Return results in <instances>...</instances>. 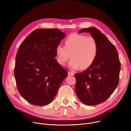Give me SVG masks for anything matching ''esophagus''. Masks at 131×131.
<instances>
[{
	"instance_id": "1",
	"label": "esophagus",
	"mask_w": 131,
	"mask_h": 131,
	"mask_svg": "<svg viewBox=\"0 0 131 131\" xmlns=\"http://www.w3.org/2000/svg\"><path fill=\"white\" fill-rule=\"evenodd\" d=\"M74 74L71 72H68V75H69V76H74Z\"/></svg>"
}]
</instances>
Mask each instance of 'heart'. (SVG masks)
Listing matches in <instances>:
<instances>
[{
    "mask_svg": "<svg viewBox=\"0 0 131 131\" xmlns=\"http://www.w3.org/2000/svg\"><path fill=\"white\" fill-rule=\"evenodd\" d=\"M65 46L58 45L56 48L57 60L61 65H65L71 57V68L84 70L90 67L97 58L98 45L92 37L74 33L65 40Z\"/></svg>",
    "mask_w": 131,
    "mask_h": 131,
    "instance_id": "b5f03b06",
    "label": "heart"
}]
</instances>
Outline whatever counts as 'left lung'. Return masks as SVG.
Wrapping results in <instances>:
<instances>
[{
    "instance_id": "left-lung-1",
    "label": "left lung",
    "mask_w": 131,
    "mask_h": 131,
    "mask_svg": "<svg viewBox=\"0 0 131 131\" xmlns=\"http://www.w3.org/2000/svg\"><path fill=\"white\" fill-rule=\"evenodd\" d=\"M82 32L90 33L97 41L98 51L90 67L75 74V92L84 104L95 106L106 101L117 86L121 63L116 47L99 29L91 27L79 31Z\"/></svg>"
}]
</instances>
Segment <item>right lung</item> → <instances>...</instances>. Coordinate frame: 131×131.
I'll return each mask as SVG.
<instances>
[{
	"instance_id": "add662e5",
	"label": "right lung",
	"mask_w": 131,
	"mask_h": 131,
	"mask_svg": "<svg viewBox=\"0 0 131 131\" xmlns=\"http://www.w3.org/2000/svg\"><path fill=\"white\" fill-rule=\"evenodd\" d=\"M66 36L57 29H38L20 45L14 68L17 90L31 104L45 106L53 100L68 72L55 59L56 48Z\"/></svg>"
}]
</instances>
